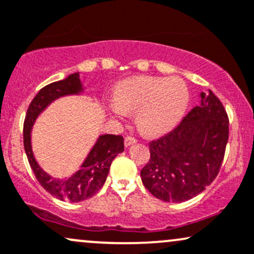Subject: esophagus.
<instances>
[{"label":"esophagus","mask_w":254,"mask_h":254,"mask_svg":"<svg viewBox=\"0 0 254 254\" xmlns=\"http://www.w3.org/2000/svg\"><path fill=\"white\" fill-rule=\"evenodd\" d=\"M133 143H136V138L135 137H132V136H127V137H125V140H124L125 147L131 146V144H133Z\"/></svg>","instance_id":"1"}]
</instances>
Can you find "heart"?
Instances as JSON below:
<instances>
[{"label":"heart","instance_id":"obj_1","mask_svg":"<svg viewBox=\"0 0 254 254\" xmlns=\"http://www.w3.org/2000/svg\"><path fill=\"white\" fill-rule=\"evenodd\" d=\"M188 101V88L181 78L138 76L117 85L111 108L118 116L137 111L138 129L146 135L158 136L176 127Z\"/></svg>","mask_w":254,"mask_h":254}]
</instances>
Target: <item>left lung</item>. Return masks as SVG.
<instances>
[{"label":"left lung","mask_w":254,"mask_h":254,"mask_svg":"<svg viewBox=\"0 0 254 254\" xmlns=\"http://www.w3.org/2000/svg\"><path fill=\"white\" fill-rule=\"evenodd\" d=\"M178 127L149 142L150 158L141 170L143 186L168 202H183L205 190L218 175L229 137V119L211 90L200 93Z\"/></svg>","instance_id":"obj_1"}]
</instances>
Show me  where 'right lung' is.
Here are the masks:
<instances>
[{
  "label": "right lung",
  "instance_id": "right-lung-1",
  "mask_svg": "<svg viewBox=\"0 0 254 254\" xmlns=\"http://www.w3.org/2000/svg\"><path fill=\"white\" fill-rule=\"evenodd\" d=\"M83 91L79 73H72L65 79L50 83L42 88L27 108L24 122V148L30 166L40 185L60 200L79 202L94 196L107 178L113 159L124 150V138L121 135H101L89 152L80 169L65 180L54 178L43 171L33 157L31 129L37 117L59 97L78 95Z\"/></svg>",
  "mask_w": 254,
  "mask_h": 254
}]
</instances>
